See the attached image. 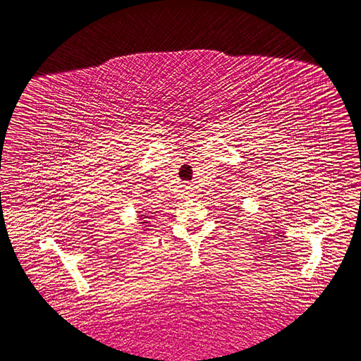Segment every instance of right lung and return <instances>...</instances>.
<instances>
[{"instance_id": "obj_1", "label": "right lung", "mask_w": 361, "mask_h": 361, "mask_svg": "<svg viewBox=\"0 0 361 361\" xmlns=\"http://www.w3.org/2000/svg\"><path fill=\"white\" fill-rule=\"evenodd\" d=\"M149 217H153V216H149ZM149 217L145 216V214H141V216H139V220H142L141 224H148V219H149Z\"/></svg>"}]
</instances>
